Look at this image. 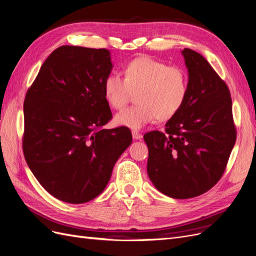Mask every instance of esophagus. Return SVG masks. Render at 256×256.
Segmentation results:
<instances>
[{
    "label": "esophagus",
    "mask_w": 256,
    "mask_h": 256,
    "mask_svg": "<svg viewBox=\"0 0 256 256\" xmlns=\"http://www.w3.org/2000/svg\"><path fill=\"white\" fill-rule=\"evenodd\" d=\"M132 136H134V140H140V138H142V134H140L138 132V130H132Z\"/></svg>",
    "instance_id": "obj_1"
}]
</instances>
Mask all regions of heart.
I'll use <instances>...</instances> for the list:
<instances>
[{
    "mask_svg": "<svg viewBox=\"0 0 256 256\" xmlns=\"http://www.w3.org/2000/svg\"><path fill=\"white\" fill-rule=\"evenodd\" d=\"M122 76L110 74L104 82L106 102L120 110L136 92L138 104L116 114V125L138 130L157 120H168L182 110L189 92L188 74L150 56H138L124 67Z\"/></svg>",
    "mask_w": 256,
    "mask_h": 256,
    "instance_id": "obj_1",
    "label": "heart"
}]
</instances>
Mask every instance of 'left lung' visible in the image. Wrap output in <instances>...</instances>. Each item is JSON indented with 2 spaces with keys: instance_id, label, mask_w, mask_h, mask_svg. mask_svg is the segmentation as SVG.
<instances>
[{
  "instance_id": "8db88e82",
  "label": "left lung",
  "mask_w": 256,
  "mask_h": 256,
  "mask_svg": "<svg viewBox=\"0 0 256 256\" xmlns=\"http://www.w3.org/2000/svg\"><path fill=\"white\" fill-rule=\"evenodd\" d=\"M189 92L182 110L158 130L144 134L147 173L173 198L203 194L220 180L236 142L232 98L224 82L200 53L182 51Z\"/></svg>"
}]
</instances>
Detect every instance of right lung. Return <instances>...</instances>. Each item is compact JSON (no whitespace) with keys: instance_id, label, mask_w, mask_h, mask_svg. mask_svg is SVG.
<instances>
[{"instance_id":"obj_1","label":"right lung","mask_w":256,"mask_h":256,"mask_svg":"<svg viewBox=\"0 0 256 256\" xmlns=\"http://www.w3.org/2000/svg\"><path fill=\"white\" fill-rule=\"evenodd\" d=\"M112 67L106 49L62 46L26 92L23 154L36 180L63 202L98 196L132 142L126 127L102 128L112 120L104 94Z\"/></svg>"}]
</instances>
